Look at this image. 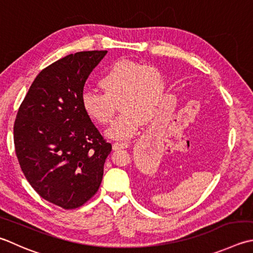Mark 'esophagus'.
I'll list each match as a JSON object with an SVG mask.
<instances>
[{
    "mask_svg": "<svg viewBox=\"0 0 253 253\" xmlns=\"http://www.w3.org/2000/svg\"><path fill=\"white\" fill-rule=\"evenodd\" d=\"M129 146L128 142H114L113 143V149L114 150H120V149H126Z\"/></svg>",
    "mask_w": 253,
    "mask_h": 253,
    "instance_id": "34e87169",
    "label": "esophagus"
}]
</instances>
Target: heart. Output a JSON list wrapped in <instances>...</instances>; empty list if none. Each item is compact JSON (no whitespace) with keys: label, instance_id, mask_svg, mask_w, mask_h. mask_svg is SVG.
<instances>
[{"label":"heart","instance_id":"1","mask_svg":"<svg viewBox=\"0 0 253 253\" xmlns=\"http://www.w3.org/2000/svg\"><path fill=\"white\" fill-rule=\"evenodd\" d=\"M103 93L86 91L81 96L84 114L105 126L113 121L116 104L123 110L106 135L127 140L140 130L145 120L160 111L165 81L156 67L122 59L114 62L98 81Z\"/></svg>","mask_w":253,"mask_h":253}]
</instances>
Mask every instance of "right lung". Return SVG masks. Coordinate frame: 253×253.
I'll use <instances>...</instances> for the list:
<instances>
[{"label": "right lung", "instance_id": "obj_1", "mask_svg": "<svg viewBox=\"0 0 253 253\" xmlns=\"http://www.w3.org/2000/svg\"><path fill=\"white\" fill-rule=\"evenodd\" d=\"M106 53H71L44 68L15 120V152L25 177L43 200L64 210L95 194L112 151L81 106L86 79Z\"/></svg>", "mask_w": 253, "mask_h": 253}]
</instances>
